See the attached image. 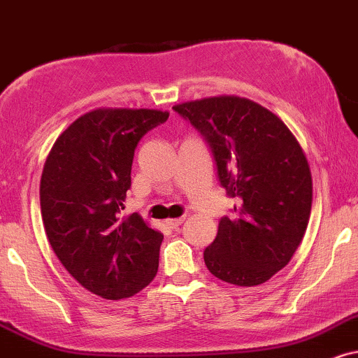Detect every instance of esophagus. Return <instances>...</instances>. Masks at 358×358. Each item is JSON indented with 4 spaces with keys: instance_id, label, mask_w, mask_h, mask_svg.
Segmentation results:
<instances>
[{
    "instance_id": "34e87169",
    "label": "esophagus",
    "mask_w": 358,
    "mask_h": 358,
    "mask_svg": "<svg viewBox=\"0 0 358 358\" xmlns=\"http://www.w3.org/2000/svg\"><path fill=\"white\" fill-rule=\"evenodd\" d=\"M185 222V217H180V218H171V220H166V225L170 228H178L182 223Z\"/></svg>"
}]
</instances>
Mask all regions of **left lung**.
Listing matches in <instances>:
<instances>
[{
  "mask_svg": "<svg viewBox=\"0 0 358 358\" xmlns=\"http://www.w3.org/2000/svg\"><path fill=\"white\" fill-rule=\"evenodd\" d=\"M173 110L208 141L220 183L238 201L205 248L206 268L231 285H262L292 260L307 230L313 185L302 146L277 115L248 98L220 94Z\"/></svg>",
  "mask_w": 358,
  "mask_h": 358,
  "instance_id": "8db88e82",
  "label": "left lung"
}]
</instances>
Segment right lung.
<instances>
[{
  "label": "right lung",
  "instance_id": "add662e5",
  "mask_svg": "<svg viewBox=\"0 0 358 358\" xmlns=\"http://www.w3.org/2000/svg\"><path fill=\"white\" fill-rule=\"evenodd\" d=\"M168 111L96 108L76 118L43 166L41 218L68 273L106 300L138 294L158 272L163 235L138 213L120 217L138 141Z\"/></svg>",
  "mask_w": 358,
  "mask_h": 358
}]
</instances>
